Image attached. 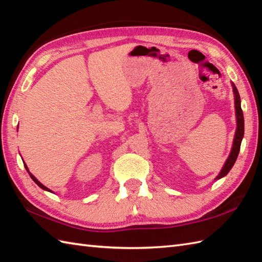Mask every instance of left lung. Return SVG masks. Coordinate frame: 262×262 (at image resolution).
<instances>
[{
  "label": "left lung",
  "mask_w": 262,
  "mask_h": 262,
  "mask_svg": "<svg viewBox=\"0 0 262 262\" xmlns=\"http://www.w3.org/2000/svg\"><path fill=\"white\" fill-rule=\"evenodd\" d=\"M232 88H233V94H234V108H235V117H236L235 135H234V139H233L232 148H231V153L228 157V160L226 161V163H224V166L222 167L221 172L219 173L215 180L222 179L223 176H226L230 172V169L232 168V166L234 165L236 157H238L239 151H240V146H241V142L243 138V134H245V118H243V113L241 109L240 95H239V91L234 86L233 82H232Z\"/></svg>",
  "instance_id": "left-lung-1"
}]
</instances>
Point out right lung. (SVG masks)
Wrapping results in <instances>:
<instances>
[{
    "instance_id": "1",
    "label": "right lung",
    "mask_w": 262,
    "mask_h": 262,
    "mask_svg": "<svg viewBox=\"0 0 262 262\" xmlns=\"http://www.w3.org/2000/svg\"><path fill=\"white\" fill-rule=\"evenodd\" d=\"M23 164H24V167H26V169H27V171H28L29 175H30V176H31V179H32V180H33V181L35 182V183H36V184H38V185H39V186H40V187L42 188V190H45V191H48V192H52L51 190H49V188H48L47 186H45L43 184H42V183H40V182H39L38 180H36V179L34 178V176H33V175H32L31 173H30V171H29V168H28V166H27V164H26V163H23Z\"/></svg>"
}]
</instances>
